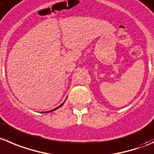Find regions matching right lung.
Segmentation results:
<instances>
[{
	"label": "right lung",
	"mask_w": 154,
	"mask_h": 154,
	"mask_svg": "<svg viewBox=\"0 0 154 154\" xmlns=\"http://www.w3.org/2000/svg\"><path fill=\"white\" fill-rule=\"evenodd\" d=\"M63 103H62V104H61V105H60V106H58V107H57V108H55V109H52V110H51V111H48V112H52V111L55 110V109H58V108H60V106H63Z\"/></svg>",
	"instance_id": "1"
}]
</instances>
